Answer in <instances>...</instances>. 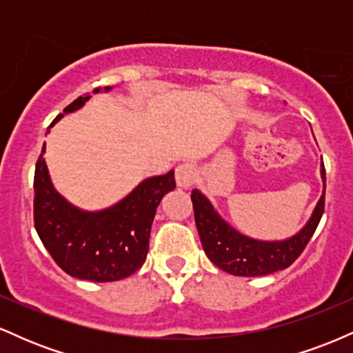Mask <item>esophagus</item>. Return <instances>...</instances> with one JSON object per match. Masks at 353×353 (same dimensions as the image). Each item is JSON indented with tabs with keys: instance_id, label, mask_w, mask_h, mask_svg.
<instances>
[{
	"instance_id": "1",
	"label": "esophagus",
	"mask_w": 353,
	"mask_h": 353,
	"mask_svg": "<svg viewBox=\"0 0 353 353\" xmlns=\"http://www.w3.org/2000/svg\"><path fill=\"white\" fill-rule=\"evenodd\" d=\"M197 179V168L194 164H181L176 168V182L179 188L189 189Z\"/></svg>"
}]
</instances>
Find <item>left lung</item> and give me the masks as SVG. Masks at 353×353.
Wrapping results in <instances>:
<instances>
[{"instance_id":"8db88e82","label":"left lung","mask_w":353,"mask_h":353,"mask_svg":"<svg viewBox=\"0 0 353 353\" xmlns=\"http://www.w3.org/2000/svg\"><path fill=\"white\" fill-rule=\"evenodd\" d=\"M323 181V194L314 212L297 234L283 241H259L244 236L228 224L210 201L201 190L194 189L190 194L194 205L197 232L201 244L209 261L224 272L241 277H259L287 269L299 257L314 236L325 205V168L320 169Z\"/></svg>"}]
</instances>
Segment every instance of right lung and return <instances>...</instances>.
I'll list each match as a JSON object with an SVG mask.
<instances>
[{"instance_id": "obj_1", "label": "right lung", "mask_w": 353, "mask_h": 353, "mask_svg": "<svg viewBox=\"0 0 353 353\" xmlns=\"http://www.w3.org/2000/svg\"><path fill=\"white\" fill-rule=\"evenodd\" d=\"M99 91L96 88L92 92ZM89 98L79 96L64 114L78 111ZM64 114L56 116L54 123ZM44 152L46 143L34 171V228L56 264L71 277L91 282L121 281L141 269L148 257L157 205L164 194L176 188L174 171L148 177L117 204L89 212L72 205L54 189Z\"/></svg>"}]
</instances>
